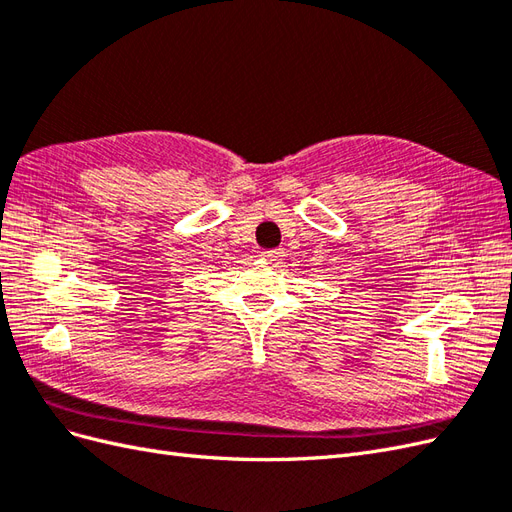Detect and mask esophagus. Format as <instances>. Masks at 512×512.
Returning <instances> with one entry per match:
<instances>
[{
	"label": "esophagus",
	"mask_w": 512,
	"mask_h": 512,
	"mask_svg": "<svg viewBox=\"0 0 512 512\" xmlns=\"http://www.w3.org/2000/svg\"><path fill=\"white\" fill-rule=\"evenodd\" d=\"M260 256L265 258V260H271V262H273V260H280V258H282V250H262Z\"/></svg>",
	"instance_id": "34e87169"
}]
</instances>
